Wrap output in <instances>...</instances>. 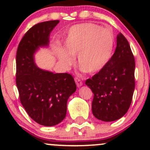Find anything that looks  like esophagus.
Instances as JSON below:
<instances>
[{"label":"esophagus","mask_w":150,"mask_h":150,"mask_svg":"<svg viewBox=\"0 0 150 150\" xmlns=\"http://www.w3.org/2000/svg\"><path fill=\"white\" fill-rule=\"evenodd\" d=\"M75 83H76V85L78 87H80V86L82 85V81L79 77H75Z\"/></svg>","instance_id":"1"}]
</instances>
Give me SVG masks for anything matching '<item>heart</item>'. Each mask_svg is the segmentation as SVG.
<instances>
[{"mask_svg":"<svg viewBox=\"0 0 150 150\" xmlns=\"http://www.w3.org/2000/svg\"><path fill=\"white\" fill-rule=\"evenodd\" d=\"M65 50L58 51L60 61L65 66L73 63L77 55L80 68L88 73H95L106 66L111 57L114 37L109 28H101L95 24L74 26L68 32Z\"/></svg>","mask_w":150,"mask_h":150,"instance_id":"b5f03b06","label":"heart"}]
</instances>
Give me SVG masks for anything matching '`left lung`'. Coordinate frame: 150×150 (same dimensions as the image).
<instances>
[{
    "instance_id": "1",
    "label": "left lung",
    "mask_w": 150,
    "mask_h": 150,
    "mask_svg": "<svg viewBox=\"0 0 150 150\" xmlns=\"http://www.w3.org/2000/svg\"><path fill=\"white\" fill-rule=\"evenodd\" d=\"M135 67L130 44L120 32L116 51L109 61L85 82L94 94L92 111L97 119L114 121L127 113L135 89Z\"/></svg>"
}]
</instances>
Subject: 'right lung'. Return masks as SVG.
<instances>
[{"instance_id":"add662e5","label":"right lung","mask_w":150,"mask_h":150,"mask_svg":"<svg viewBox=\"0 0 150 150\" xmlns=\"http://www.w3.org/2000/svg\"><path fill=\"white\" fill-rule=\"evenodd\" d=\"M59 20L40 22L26 32L16 55V85L20 102L32 119L53 126L65 118L68 98L76 90L70 74L53 73L37 68L34 53L49 44L50 32Z\"/></svg>"}]
</instances>
